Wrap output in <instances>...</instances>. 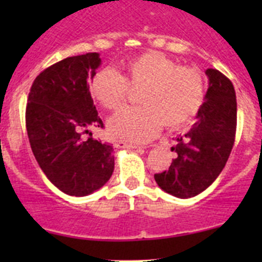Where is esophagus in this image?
Here are the masks:
<instances>
[{
    "instance_id": "34e87169",
    "label": "esophagus",
    "mask_w": 262,
    "mask_h": 262,
    "mask_svg": "<svg viewBox=\"0 0 262 262\" xmlns=\"http://www.w3.org/2000/svg\"><path fill=\"white\" fill-rule=\"evenodd\" d=\"M120 148H128V149H135V148H144L139 144H133V143H127V142H119Z\"/></svg>"
}]
</instances>
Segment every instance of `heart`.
<instances>
[{
	"instance_id": "b5f03b06",
	"label": "heart",
	"mask_w": 262,
	"mask_h": 262,
	"mask_svg": "<svg viewBox=\"0 0 262 262\" xmlns=\"http://www.w3.org/2000/svg\"><path fill=\"white\" fill-rule=\"evenodd\" d=\"M122 75L111 68L99 69L89 80V92L110 110L126 101L129 86L139 89L142 106L124 107L108 122L110 133L128 142H144L160 126L178 128L193 119L202 107L206 82L202 73L159 52L131 57L122 66Z\"/></svg>"
}]
</instances>
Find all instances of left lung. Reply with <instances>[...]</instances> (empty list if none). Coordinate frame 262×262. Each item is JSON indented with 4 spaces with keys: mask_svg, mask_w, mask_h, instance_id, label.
Segmentation results:
<instances>
[{
    "mask_svg": "<svg viewBox=\"0 0 262 262\" xmlns=\"http://www.w3.org/2000/svg\"><path fill=\"white\" fill-rule=\"evenodd\" d=\"M209 89L196 122L177 138V154L168 170L155 181L177 198H191L206 190L221 174L232 151L236 134V94L233 85L216 69H207Z\"/></svg>",
    "mask_w": 262,
    "mask_h": 262,
    "instance_id": "1",
    "label": "left lung"
}]
</instances>
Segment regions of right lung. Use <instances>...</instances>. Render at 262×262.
Returning <instances> with one entry per match:
<instances>
[{"label":"right lung","instance_id":"add662e5","mask_svg":"<svg viewBox=\"0 0 262 262\" xmlns=\"http://www.w3.org/2000/svg\"><path fill=\"white\" fill-rule=\"evenodd\" d=\"M99 66L97 52L67 57L41 72L27 99L32 154L48 180L68 195L94 193L114 172L113 145L92 138V129L103 128L88 84Z\"/></svg>","mask_w":262,"mask_h":262}]
</instances>
